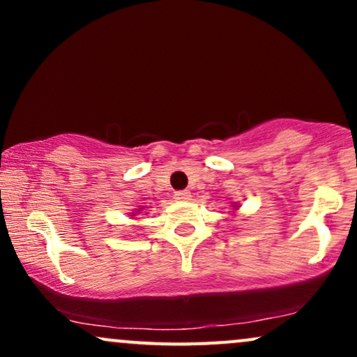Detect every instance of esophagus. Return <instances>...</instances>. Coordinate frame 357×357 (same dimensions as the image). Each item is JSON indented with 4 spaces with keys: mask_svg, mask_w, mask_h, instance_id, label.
<instances>
[{
    "mask_svg": "<svg viewBox=\"0 0 357 357\" xmlns=\"http://www.w3.org/2000/svg\"><path fill=\"white\" fill-rule=\"evenodd\" d=\"M174 198L179 199V202H188L191 198V192L188 190H181V191H176L174 192Z\"/></svg>",
    "mask_w": 357,
    "mask_h": 357,
    "instance_id": "34e87169",
    "label": "esophagus"
}]
</instances>
